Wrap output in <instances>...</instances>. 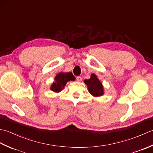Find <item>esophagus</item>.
<instances>
[{
  "mask_svg": "<svg viewBox=\"0 0 153 153\" xmlns=\"http://www.w3.org/2000/svg\"><path fill=\"white\" fill-rule=\"evenodd\" d=\"M76 79H77V82H81V81L82 80V77H80V76H77Z\"/></svg>",
  "mask_w": 153,
  "mask_h": 153,
  "instance_id": "34e87169",
  "label": "esophagus"
}]
</instances>
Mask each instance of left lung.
Instances as JSON below:
<instances>
[{
    "instance_id": "8db88e82",
    "label": "left lung",
    "mask_w": 153,
    "mask_h": 153,
    "mask_svg": "<svg viewBox=\"0 0 153 153\" xmlns=\"http://www.w3.org/2000/svg\"><path fill=\"white\" fill-rule=\"evenodd\" d=\"M88 87L89 93L95 97H99L103 95V87L95 74H91V78L84 81Z\"/></svg>"
}]
</instances>
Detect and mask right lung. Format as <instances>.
I'll use <instances>...</instances> for the list:
<instances>
[{"mask_svg": "<svg viewBox=\"0 0 153 153\" xmlns=\"http://www.w3.org/2000/svg\"><path fill=\"white\" fill-rule=\"evenodd\" d=\"M75 79L76 78L71 72L58 74L55 77V82L51 86V90L55 92H59L64 89L68 81H74Z\"/></svg>", "mask_w": 153, "mask_h": 153, "instance_id": "obj_1", "label": "right lung"}]
</instances>
